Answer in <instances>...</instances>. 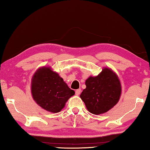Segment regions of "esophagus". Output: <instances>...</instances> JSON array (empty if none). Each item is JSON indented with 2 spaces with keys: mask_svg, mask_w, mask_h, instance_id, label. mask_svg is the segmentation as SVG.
Wrapping results in <instances>:
<instances>
[{
  "mask_svg": "<svg viewBox=\"0 0 150 150\" xmlns=\"http://www.w3.org/2000/svg\"><path fill=\"white\" fill-rule=\"evenodd\" d=\"M81 90L80 89V88H79V89L75 91V95H79L81 94Z\"/></svg>",
  "mask_w": 150,
  "mask_h": 150,
  "instance_id": "obj_1",
  "label": "esophagus"
}]
</instances>
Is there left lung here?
Segmentation results:
<instances>
[{
	"instance_id": "obj_1",
	"label": "left lung",
	"mask_w": 150,
	"mask_h": 150,
	"mask_svg": "<svg viewBox=\"0 0 150 150\" xmlns=\"http://www.w3.org/2000/svg\"><path fill=\"white\" fill-rule=\"evenodd\" d=\"M85 85L80 97L91 113H105L119 100L121 85L117 75L110 69L106 68L96 77H90Z\"/></svg>"
}]
</instances>
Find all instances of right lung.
Returning a JSON list of instances; mask_svg holds the SVG:
<instances>
[{"instance_id": "1", "label": "right lung", "mask_w": 150, "mask_h": 150, "mask_svg": "<svg viewBox=\"0 0 150 150\" xmlns=\"http://www.w3.org/2000/svg\"><path fill=\"white\" fill-rule=\"evenodd\" d=\"M32 93L38 105L51 112H58L75 91L71 89L57 73L50 67L37 71L32 81Z\"/></svg>"}]
</instances>
